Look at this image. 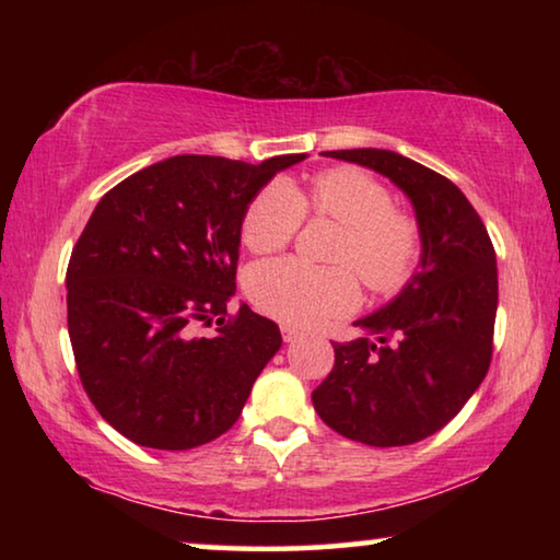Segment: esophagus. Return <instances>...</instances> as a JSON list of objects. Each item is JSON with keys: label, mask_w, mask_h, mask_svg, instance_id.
I'll return each instance as SVG.
<instances>
[{"label": "esophagus", "mask_w": 560, "mask_h": 560, "mask_svg": "<svg viewBox=\"0 0 560 560\" xmlns=\"http://www.w3.org/2000/svg\"><path fill=\"white\" fill-rule=\"evenodd\" d=\"M281 336H283V340H287V343H293V340L301 338V330L291 328V326H281Z\"/></svg>", "instance_id": "obj_1"}]
</instances>
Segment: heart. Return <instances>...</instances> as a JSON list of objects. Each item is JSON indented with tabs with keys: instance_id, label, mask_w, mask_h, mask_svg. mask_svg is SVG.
<instances>
[{
	"instance_id": "1",
	"label": "heart",
	"mask_w": 560,
	"mask_h": 560,
	"mask_svg": "<svg viewBox=\"0 0 560 560\" xmlns=\"http://www.w3.org/2000/svg\"><path fill=\"white\" fill-rule=\"evenodd\" d=\"M330 217L343 224L334 261L346 267H314L301 259L259 264L246 277L252 301L291 326H318L355 308L358 277L371 291L400 289L420 257V226L397 210L381 179L358 167H330L311 177L306 189L271 179L246 205L242 242L254 254H273L301 230L303 217Z\"/></svg>"
}]
</instances>
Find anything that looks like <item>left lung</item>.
Here are the masks:
<instances>
[{"instance_id": "8db88e82", "label": "left lung", "mask_w": 560, "mask_h": 560, "mask_svg": "<svg viewBox=\"0 0 560 560\" xmlns=\"http://www.w3.org/2000/svg\"><path fill=\"white\" fill-rule=\"evenodd\" d=\"M402 189L420 226V269L365 330L334 343V371L311 400L330 430L371 447H402L442 430L485 381L494 350L497 254L462 189L393 150H330Z\"/></svg>"}]
</instances>
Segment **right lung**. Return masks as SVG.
Segmentation results:
<instances>
[{
  "mask_svg": "<svg viewBox=\"0 0 560 560\" xmlns=\"http://www.w3.org/2000/svg\"><path fill=\"white\" fill-rule=\"evenodd\" d=\"M308 155L259 165L175 155L101 197L66 269L69 336L83 390L122 438L192 450L240 420L281 348L273 320L242 303L226 318L242 217L269 179ZM217 317L212 339L194 336Z\"/></svg>",
  "mask_w": 560,
  "mask_h": 560,
  "instance_id": "obj_1",
  "label": "right lung"
}]
</instances>
